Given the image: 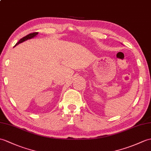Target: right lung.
Returning a JSON list of instances; mask_svg holds the SVG:
<instances>
[{"instance_id": "add662e5", "label": "right lung", "mask_w": 151, "mask_h": 151, "mask_svg": "<svg viewBox=\"0 0 151 151\" xmlns=\"http://www.w3.org/2000/svg\"><path fill=\"white\" fill-rule=\"evenodd\" d=\"M37 35H38V33H37V32H35V33H30V34H29V35H26V36H25L24 37L21 38V39L18 42H17V43L15 45H18V44H20V43L23 42H24L25 40H28V39H31V38H33L34 37H35V36Z\"/></svg>"}]
</instances>
